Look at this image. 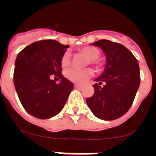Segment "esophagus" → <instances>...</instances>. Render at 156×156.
<instances>
[{"label":"esophagus","instance_id":"34e87169","mask_svg":"<svg viewBox=\"0 0 156 156\" xmlns=\"http://www.w3.org/2000/svg\"><path fill=\"white\" fill-rule=\"evenodd\" d=\"M75 88H77V89H80V88H82L83 87V85L81 84H75Z\"/></svg>","mask_w":156,"mask_h":156}]
</instances>
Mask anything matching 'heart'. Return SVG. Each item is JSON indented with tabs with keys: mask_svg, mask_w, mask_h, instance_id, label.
<instances>
[{
	"mask_svg": "<svg viewBox=\"0 0 156 156\" xmlns=\"http://www.w3.org/2000/svg\"><path fill=\"white\" fill-rule=\"evenodd\" d=\"M80 52L88 56L87 64H91L98 69H100L102 66V62L98 59L101 55L99 49L94 46H84L80 48ZM71 53L69 51H66L62 55L61 59V63L62 66H67L71 62ZM94 75V72L91 69L87 68L80 69L76 68H69L65 71V76L69 80L76 83H83L86 82L88 79Z\"/></svg>",
	"mask_w": 156,
	"mask_h": 156,
	"instance_id": "1",
	"label": "heart"
}]
</instances>
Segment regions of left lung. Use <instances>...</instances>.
Returning <instances> with one entry per match:
<instances>
[{
  "instance_id": "1",
  "label": "left lung",
  "mask_w": 156,
  "mask_h": 156,
  "mask_svg": "<svg viewBox=\"0 0 156 156\" xmlns=\"http://www.w3.org/2000/svg\"><path fill=\"white\" fill-rule=\"evenodd\" d=\"M106 56L105 68L93 85L94 94L86 102L94 115L103 120H113L131 107L140 85V69L137 58L126 47L108 40L94 44ZM104 83L103 86L100 85Z\"/></svg>"
}]
</instances>
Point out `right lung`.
Segmentation results:
<instances>
[{"label":"right lung","mask_w":156,"mask_h":156,"mask_svg":"<svg viewBox=\"0 0 156 156\" xmlns=\"http://www.w3.org/2000/svg\"><path fill=\"white\" fill-rule=\"evenodd\" d=\"M69 45L53 40L36 41L18 54L14 84L25 110L38 119L58 114L66 105L73 83L62 74L61 59ZM51 75L61 80L59 84Z\"/></svg>","instance_id":"obj_1"}]
</instances>
